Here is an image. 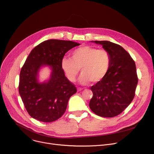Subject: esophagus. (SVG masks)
I'll use <instances>...</instances> for the list:
<instances>
[{
  "mask_svg": "<svg viewBox=\"0 0 154 154\" xmlns=\"http://www.w3.org/2000/svg\"><path fill=\"white\" fill-rule=\"evenodd\" d=\"M82 90H83V88H78V91H82Z\"/></svg>",
  "mask_w": 154,
  "mask_h": 154,
  "instance_id": "obj_1",
  "label": "esophagus"
}]
</instances>
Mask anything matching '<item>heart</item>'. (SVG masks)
Here are the masks:
<instances>
[{"label":"heart","instance_id":"obj_1","mask_svg":"<svg viewBox=\"0 0 154 154\" xmlns=\"http://www.w3.org/2000/svg\"><path fill=\"white\" fill-rule=\"evenodd\" d=\"M110 64L111 57L106 50L88 46L75 49L71 58L65 57L61 61L63 71L71 82H75L80 69L79 82L83 85L101 82L108 74Z\"/></svg>","mask_w":154,"mask_h":154}]
</instances>
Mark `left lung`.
<instances>
[{
	"instance_id": "obj_1",
	"label": "left lung",
	"mask_w": 154,
	"mask_h": 154,
	"mask_svg": "<svg viewBox=\"0 0 154 154\" xmlns=\"http://www.w3.org/2000/svg\"><path fill=\"white\" fill-rule=\"evenodd\" d=\"M109 53L111 64L106 76L93 85L90 108L102 117L120 114L132 101L138 83L135 61L121 46L108 41H93Z\"/></svg>"
}]
</instances>
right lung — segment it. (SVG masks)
Returning <instances> with one entry per match:
<instances>
[{"mask_svg":"<svg viewBox=\"0 0 154 154\" xmlns=\"http://www.w3.org/2000/svg\"><path fill=\"white\" fill-rule=\"evenodd\" d=\"M79 45L71 41L49 39L29 54L20 70L19 92L27 112L34 119L52 122L64 113L69 98L77 90L65 76L61 61L69 50ZM45 65L52 69L51 78L48 82L39 84L38 71Z\"/></svg>","mask_w":154,"mask_h":154,"instance_id":"right-lung-1","label":"right lung"}]
</instances>
